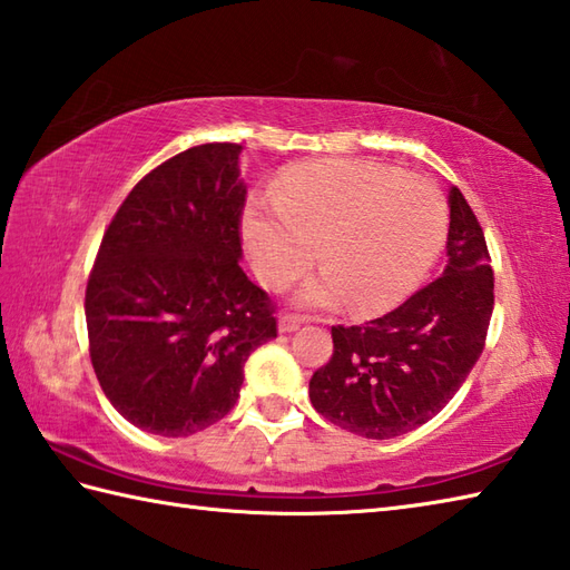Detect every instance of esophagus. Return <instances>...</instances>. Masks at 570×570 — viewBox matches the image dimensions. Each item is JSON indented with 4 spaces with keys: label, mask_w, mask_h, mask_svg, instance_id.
<instances>
[{
    "label": "esophagus",
    "mask_w": 570,
    "mask_h": 570,
    "mask_svg": "<svg viewBox=\"0 0 570 570\" xmlns=\"http://www.w3.org/2000/svg\"><path fill=\"white\" fill-rule=\"evenodd\" d=\"M301 323H304V318L296 316V313H282V316H278V331L294 333L296 328H301Z\"/></svg>",
    "instance_id": "34e87169"
}]
</instances>
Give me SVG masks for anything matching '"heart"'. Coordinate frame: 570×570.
Wrapping results in <instances>:
<instances>
[{
	"instance_id": "b5f03b06",
	"label": "heart",
	"mask_w": 570,
	"mask_h": 570,
	"mask_svg": "<svg viewBox=\"0 0 570 570\" xmlns=\"http://www.w3.org/2000/svg\"><path fill=\"white\" fill-rule=\"evenodd\" d=\"M242 237L262 282L282 292L316 262L323 274L304 288L308 306L350 301L362 316L390 311L416 292L441 257L448 203L429 180L394 166L353 159L298 164L272 200L245 213Z\"/></svg>"
}]
</instances>
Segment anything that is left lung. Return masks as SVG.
Returning a JSON list of instances; mask_svg holds the SVG:
<instances>
[{
    "mask_svg": "<svg viewBox=\"0 0 570 570\" xmlns=\"http://www.w3.org/2000/svg\"><path fill=\"white\" fill-rule=\"evenodd\" d=\"M448 266L402 306L362 325H333V355L313 372L311 404L365 439H394L433 419L475 367L494 306L485 233L451 190Z\"/></svg>",
    "mask_w": 570,
    "mask_h": 570,
    "instance_id": "left-lung-1",
    "label": "left lung"
}]
</instances>
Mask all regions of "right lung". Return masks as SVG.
<instances>
[{"label": "right lung", "mask_w": 570, "mask_h": 570, "mask_svg": "<svg viewBox=\"0 0 570 570\" xmlns=\"http://www.w3.org/2000/svg\"><path fill=\"white\" fill-rule=\"evenodd\" d=\"M239 144H200L159 164L107 225L85 288L92 370L137 429L166 439L237 404L276 306L242 272Z\"/></svg>", "instance_id": "right-lung-1"}]
</instances>
